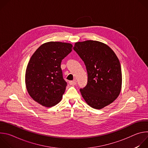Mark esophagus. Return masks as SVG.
Here are the masks:
<instances>
[{
  "label": "esophagus",
  "instance_id": "esophagus-1",
  "mask_svg": "<svg viewBox=\"0 0 148 148\" xmlns=\"http://www.w3.org/2000/svg\"><path fill=\"white\" fill-rule=\"evenodd\" d=\"M69 84L71 86H75L77 84V81L76 79H74L73 81H69Z\"/></svg>",
  "mask_w": 148,
  "mask_h": 148
}]
</instances>
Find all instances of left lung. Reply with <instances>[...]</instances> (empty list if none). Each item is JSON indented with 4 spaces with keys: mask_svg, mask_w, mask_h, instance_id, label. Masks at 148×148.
<instances>
[{
    "mask_svg": "<svg viewBox=\"0 0 148 148\" xmlns=\"http://www.w3.org/2000/svg\"><path fill=\"white\" fill-rule=\"evenodd\" d=\"M86 65L88 81L81 95L93 108L102 109L118 97L122 85L119 61L114 51L101 42H77L73 47Z\"/></svg>",
    "mask_w": 148,
    "mask_h": 148,
    "instance_id": "obj_1",
    "label": "left lung"
}]
</instances>
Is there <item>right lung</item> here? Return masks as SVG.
Here are the masks:
<instances>
[{
    "label": "right lung",
    "instance_id": "right-lung-1",
    "mask_svg": "<svg viewBox=\"0 0 148 148\" xmlns=\"http://www.w3.org/2000/svg\"><path fill=\"white\" fill-rule=\"evenodd\" d=\"M72 47L70 43L48 42L40 46L30 59L26 71L27 90L43 106L51 107L61 100L67 84L62 77L61 63Z\"/></svg>",
    "mask_w": 148,
    "mask_h": 148
}]
</instances>
